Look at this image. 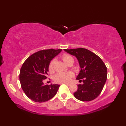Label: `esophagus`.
<instances>
[{
	"label": "esophagus",
	"instance_id": "obj_1",
	"mask_svg": "<svg viewBox=\"0 0 126 126\" xmlns=\"http://www.w3.org/2000/svg\"><path fill=\"white\" fill-rule=\"evenodd\" d=\"M64 84H66V85H70V84L69 83H64Z\"/></svg>",
	"mask_w": 126,
	"mask_h": 126
}]
</instances>
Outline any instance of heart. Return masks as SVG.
<instances>
[{
	"label": "heart",
	"mask_w": 126,
	"mask_h": 126,
	"mask_svg": "<svg viewBox=\"0 0 126 126\" xmlns=\"http://www.w3.org/2000/svg\"><path fill=\"white\" fill-rule=\"evenodd\" d=\"M63 61L66 64H68L70 62L74 61L73 58L71 56L68 54H63L62 56ZM56 62V60H51L48 65V70L50 73H53L54 72V65ZM73 75L72 73H65V72H59L54 76V80L57 83H65L70 80Z\"/></svg>",
	"instance_id": "1"
}]
</instances>
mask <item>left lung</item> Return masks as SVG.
<instances>
[{
  "instance_id": "left-lung-1",
  "label": "left lung",
  "mask_w": 126,
  "mask_h": 126,
  "mask_svg": "<svg viewBox=\"0 0 126 126\" xmlns=\"http://www.w3.org/2000/svg\"><path fill=\"white\" fill-rule=\"evenodd\" d=\"M64 50L77 58L81 68L77 79L84 84L78 85V89L73 94L75 97L82 101L96 99L102 91L107 78L105 63L99 56L87 49L80 47Z\"/></svg>"
}]
</instances>
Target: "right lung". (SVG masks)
Here are the masks:
<instances>
[{
	"label": "right lung",
	"instance_id": "1",
	"mask_svg": "<svg viewBox=\"0 0 126 126\" xmlns=\"http://www.w3.org/2000/svg\"><path fill=\"white\" fill-rule=\"evenodd\" d=\"M62 49H45L31 55L20 68L19 80L23 92L35 102H45L56 95L60 85L44 84L47 79L48 65Z\"/></svg>",
	"mask_w": 126,
	"mask_h": 126
}]
</instances>
